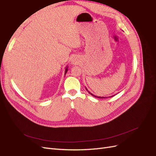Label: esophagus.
Wrapping results in <instances>:
<instances>
[{
  "label": "esophagus",
  "mask_w": 156,
  "mask_h": 156,
  "mask_svg": "<svg viewBox=\"0 0 156 156\" xmlns=\"http://www.w3.org/2000/svg\"><path fill=\"white\" fill-rule=\"evenodd\" d=\"M73 64H75L76 63V59H74V58H73V59H72V62H71Z\"/></svg>",
  "instance_id": "1"
}]
</instances>
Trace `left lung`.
<instances>
[{"label":"left lung","mask_w":156,"mask_h":156,"mask_svg":"<svg viewBox=\"0 0 156 156\" xmlns=\"http://www.w3.org/2000/svg\"><path fill=\"white\" fill-rule=\"evenodd\" d=\"M85 88H86V87H85ZM86 90H87V91H88V93H89V94H91V95H92V96H93V97H96V98H108V97H98V96H95V95H94L93 94H92L91 93H90L89 91H88V90L87 89V88H86ZM113 96H114V95H113ZM113 96H111V97H113Z\"/></svg>","instance_id":"left-lung-1"}]
</instances>
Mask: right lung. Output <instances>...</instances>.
Returning <instances> with one entry per match:
<instances>
[{
  "instance_id": "1",
  "label": "right lung",
  "mask_w": 156,
  "mask_h": 156,
  "mask_svg": "<svg viewBox=\"0 0 156 156\" xmlns=\"http://www.w3.org/2000/svg\"><path fill=\"white\" fill-rule=\"evenodd\" d=\"M67 71H68V67H66V69H65V74H66V73H67Z\"/></svg>"
}]
</instances>
